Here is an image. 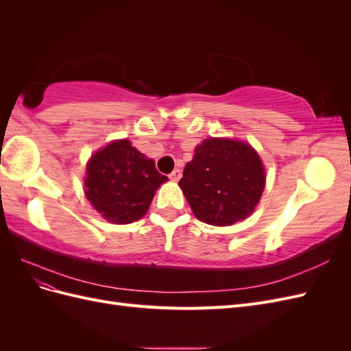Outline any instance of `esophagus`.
<instances>
[{
	"mask_svg": "<svg viewBox=\"0 0 351 351\" xmlns=\"http://www.w3.org/2000/svg\"><path fill=\"white\" fill-rule=\"evenodd\" d=\"M182 178V171H180V169L177 168V169H174V171L169 174V180H173V182H178V180Z\"/></svg>",
	"mask_w": 351,
	"mask_h": 351,
	"instance_id": "34e87169",
	"label": "esophagus"
}]
</instances>
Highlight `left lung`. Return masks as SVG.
<instances>
[{
  "label": "left lung",
  "instance_id": "obj_1",
  "mask_svg": "<svg viewBox=\"0 0 351 351\" xmlns=\"http://www.w3.org/2000/svg\"><path fill=\"white\" fill-rule=\"evenodd\" d=\"M178 186L197 219L232 226L256 208L265 189V168L249 143L210 137L196 146Z\"/></svg>",
  "mask_w": 351,
  "mask_h": 351
}]
</instances>
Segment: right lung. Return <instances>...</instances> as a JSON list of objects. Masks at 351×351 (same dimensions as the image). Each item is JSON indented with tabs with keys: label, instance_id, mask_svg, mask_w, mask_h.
<instances>
[{
	"label": "right lung",
	"instance_id": "right-lung-1",
	"mask_svg": "<svg viewBox=\"0 0 351 351\" xmlns=\"http://www.w3.org/2000/svg\"><path fill=\"white\" fill-rule=\"evenodd\" d=\"M167 180L156 171L154 159L141 154L130 141H114L89 159L84 195L107 221L130 224L146 214L155 190Z\"/></svg>",
	"mask_w": 351,
	"mask_h": 351
}]
</instances>
